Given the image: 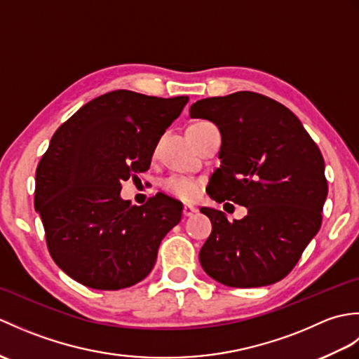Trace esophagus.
I'll return each mask as SVG.
<instances>
[{"instance_id":"esophagus-1","label":"esophagus","mask_w":359,"mask_h":359,"mask_svg":"<svg viewBox=\"0 0 359 359\" xmlns=\"http://www.w3.org/2000/svg\"><path fill=\"white\" fill-rule=\"evenodd\" d=\"M196 211H197V210L193 207V205H184V210H182V212H184V216H185V217L193 216Z\"/></svg>"}]
</instances>
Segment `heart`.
I'll use <instances>...</instances> for the list:
<instances>
[{
	"instance_id": "obj_1",
	"label": "heart",
	"mask_w": 359,
	"mask_h": 359,
	"mask_svg": "<svg viewBox=\"0 0 359 359\" xmlns=\"http://www.w3.org/2000/svg\"><path fill=\"white\" fill-rule=\"evenodd\" d=\"M163 188L171 196L177 197V199L188 202L197 197L201 191V180L196 177H189V175H170L163 180Z\"/></svg>"
}]
</instances>
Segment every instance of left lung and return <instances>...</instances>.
Wrapping results in <instances>:
<instances>
[{"instance_id": "obj_1", "label": "left lung", "mask_w": 359, "mask_h": 359, "mask_svg": "<svg viewBox=\"0 0 359 359\" xmlns=\"http://www.w3.org/2000/svg\"><path fill=\"white\" fill-rule=\"evenodd\" d=\"M191 117L212 121L222 135L210 197L248 210L230 222L222 211L201 208L212 225L202 269L234 288L284 279L321 228L329 187L318 144L284 104L250 90L196 102Z\"/></svg>"}]
</instances>
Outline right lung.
Returning <instances> with one entry per match:
<instances>
[{"mask_svg": "<svg viewBox=\"0 0 359 359\" xmlns=\"http://www.w3.org/2000/svg\"><path fill=\"white\" fill-rule=\"evenodd\" d=\"M188 100L112 90L81 106L52 135L36 166L35 210L53 262L74 280L121 290L152 270L182 207L165 194L131 205L120 199L121 182L149 170L160 135Z\"/></svg>", "mask_w": 359, "mask_h": 359, "instance_id": "obj_1", "label": "right lung"}]
</instances>
